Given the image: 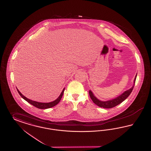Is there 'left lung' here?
Here are the masks:
<instances>
[{"instance_id":"8db88e82","label":"left lung","mask_w":151,"mask_h":151,"mask_svg":"<svg viewBox=\"0 0 151 151\" xmlns=\"http://www.w3.org/2000/svg\"><path fill=\"white\" fill-rule=\"evenodd\" d=\"M137 73L135 76V78L134 79V86L132 87H131L129 89L125 91L124 93L119 96L118 97H117L116 98H115L114 99L111 100L106 101H102L99 100V99H97L92 93V92L91 91H89V94L90 96L91 99H92V100L93 101L94 103L97 105V106H99V107L103 108H114L116 106V105L120 104L121 103H122V102L124 100H125L129 96L131 93L132 91V89L134 88V86H135V81L137 79Z\"/></svg>"}]
</instances>
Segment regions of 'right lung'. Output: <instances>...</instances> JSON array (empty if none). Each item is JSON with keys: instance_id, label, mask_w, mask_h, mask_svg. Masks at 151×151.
Masks as SVG:
<instances>
[{"instance_id": "add662e5", "label": "right lung", "mask_w": 151, "mask_h": 151, "mask_svg": "<svg viewBox=\"0 0 151 151\" xmlns=\"http://www.w3.org/2000/svg\"><path fill=\"white\" fill-rule=\"evenodd\" d=\"M65 89V88H64L63 90L62 91V93L60 94V96H59V97L56 100L54 101L51 102H49V103H42V102H38L35 101L29 100L28 99H27V97H25L24 96H23V95L21 93V92L17 89L18 93L21 96V97H22L23 99H24L25 100L27 101L28 102H29V104H30L31 105H33L34 106H35L36 108H38V109H45L52 108V107H53V106L57 105L60 102V100H61V99H62V96H63V93H64Z\"/></svg>"}]
</instances>
